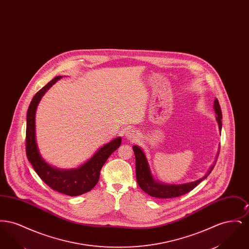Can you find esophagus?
Masks as SVG:
<instances>
[{
  "label": "esophagus",
  "mask_w": 249,
  "mask_h": 249,
  "mask_svg": "<svg viewBox=\"0 0 249 249\" xmlns=\"http://www.w3.org/2000/svg\"><path fill=\"white\" fill-rule=\"evenodd\" d=\"M138 137H139L138 132L136 130H133V129H129L125 132V138L129 141H131V142L137 140Z\"/></svg>",
  "instance_id": "obj_1"
}]
</instances>
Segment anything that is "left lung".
<instances>
[{
	"instance_id": "left-lung-1",
	"label": "left lung",
	"mask_w": 249,
	"mask_h": 249,
	"mask_svg": "<svg viewBox=\"0 0 249 249\" xmlns=\"http://www.w3.org/2000/svg\"><path fill=\"white\" fill-rule=\"evenodd\" d=\"M213 111L216 114V122L218 124V129L219 132L221 133V129H222V113H221V108L219 106V103L217 99L214 100L213 102ZM133 152L135 155V171H136V179L139 187L142 189L145 193L148 195L155 197V198H160V199H168V198H176L178 196L184 195L190 190H193L197 185H199L202 180H204L207 178L210 173L212 172L213 169V166L216 162V159L218 157V152L216 155L215 160L213 163V165L210 167L208 172L204 175V177L196 180L192 181L189 183H184V184H166L163 182H160L156 180V178L153 177L150 166L147 161V159L145 157L144 152L142 151V148L138 145H133L132 146Z\"/></svg>"
}]
</instances>
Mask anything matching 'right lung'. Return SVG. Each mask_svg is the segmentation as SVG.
<instances>
[{"mask_svg":"<svg viewBox=\"0 0 249 249\" xmlns=\"http://www.w3.org/2000/svg\"><path fill=\"white\" fill-rule=\"evenodd\" d=\"M62 76H57L41 89L33 98L27 112L26 154L36 174L48 187L69 196H78L92 190L98 183L101 169L109 156L117 150L121 137H117L100 147L93 156L77 168L59 169L48 163L39 151L36 142V115L37 107L48 89Z\"/></svg>","mask_w":249,"mask_h":249,"instance_id":"obj_1","label":"right lung"}]
</instances>
